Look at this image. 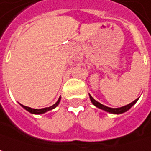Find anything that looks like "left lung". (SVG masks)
Listing matches in <instances>:
<instances>
[{
  "instance_id": "1",
  "label": "left lung",
  "mask_w": 151,
  "mask_h": 151,
  "mask_svg": "<svg viewBox=\"0 0 151 151\" xmlns=\"http://www.w3.org/2000/svg\"><path fill=\"white\" fill-rule=\"evenodd\" d=\"M89 98H90L92 104H93L96 107H97V108H99V109H101V110H103V111H106V112H109V113H111V114H117V115L122 114V113L127 111L133 105H134V104H135V103L138 101V99H139V98H137L136 100H134V101L132 102L131 104H127V105H125V106H123V107H120V108H110V107H107V106H105V105L100 104L99 102L96 101L90 95H89Z\"/></svg>"
}]
</instances>
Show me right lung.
I'll return each instance as SVG.
<instances>
[{
	"label": "right lung",
	"instance_id": "1",
	"mask_svg": "<svg viewBox=\"0 0 151 151\" xmlns=\"http://www.w3.org/2000/svg\"><path fill=\"white\" fill-rule=\"evenodd\" d=\"M60 101H61V97H59V99L57 100V102L55 104H53L52 106H50V107H47V108H43V109H32V108H30V107H27V106H24V105H22L21 104V106L24 109V110H26L27 111H29L30 113H32V114H36V115H40V114H43V113H46L47 111H51V110H53V109H55L58 104H59V103H60Z\"/></svg>",
	"mask_w": 151,
	"mask_h": 151
}]
</instances>
